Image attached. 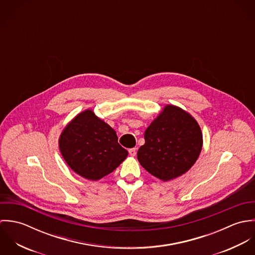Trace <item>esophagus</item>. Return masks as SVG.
<instances>
[{
    "label": "esophagus",
    "instance_id": "34e87169",
    "mask_svg": "<svg viewBox=\"0 0 255 255\" xmlns=\"http://www.w3.org/2000/svg\"><path fill=\"white\" fill-rule=\"evenodd\" d=\"M136 150H137V148H136V147L128 149V153H129V155H130V156H135V154H136Z\"/></svg>",
    "mask_w": 255,
    "mask_h": 255
}]
</instances>
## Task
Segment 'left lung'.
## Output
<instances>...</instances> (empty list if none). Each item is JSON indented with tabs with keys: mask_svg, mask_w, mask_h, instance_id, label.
<instances>
[{
	"mask_svg": "<svg viewBox=\"0 0 255 255\" xmlns=\"http://www.w3.org/2000/svg\"><path fill=\"white\" fill-rule=\"evenodd\" d=\"M137 159L148 173L170 181L187 172L202 148V133L196 121L176 106H167L144 132Z\"/></svg>",
	"mask_w": 255,
	"mask_h": 255,
	"instance_id": "obj_1",
	"label": "left lung"
}]
</instances>
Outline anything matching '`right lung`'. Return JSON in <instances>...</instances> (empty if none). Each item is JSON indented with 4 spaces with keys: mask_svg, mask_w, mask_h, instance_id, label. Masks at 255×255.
Returning <instances> with one entry per match:
<instances>
[{
    "mask_svg": "<svg viewBox=\"0 0 255 255\" xmlns=\"http://www.w3.org/2000/svg\"><path fill=\"white\" fill-rule=\"evenodd\" d=\"M59 143L67 164L91 181L114 172L128 154L118 142L116 131L90 110L77 115L67 126Z\"/></svg>",
    "mask_w": 255,
    "mask_h": 255,
    "instance_id": "right-lung-1",
    "label": "right lung"
}]
</instances>
